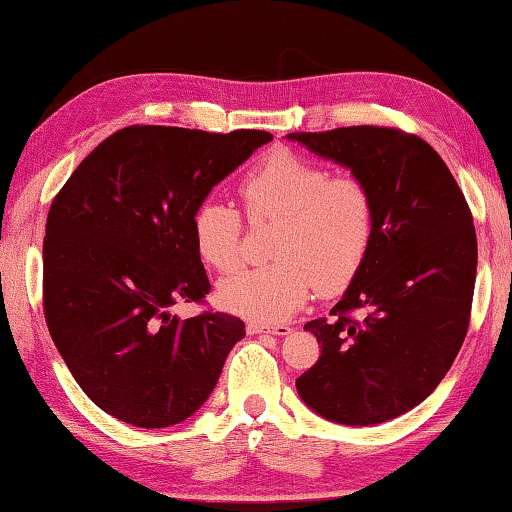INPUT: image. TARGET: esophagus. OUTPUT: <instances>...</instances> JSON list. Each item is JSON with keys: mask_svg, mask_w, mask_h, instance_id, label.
Instances as JSON below:
<instances>
[{"mask_svg": "<svg viewBox=\"0 0 512 512\" xmlns=\"http://www.w3.org/2000/svg\"><path fill=\"white\" fill-rule=\"evenodd\" d=\"M275 334V336H287L291 332V325L287 323H248V334Z\"/></svg>", "mask_w": 512, "mask_h": 512, "instance_id": "34e87169", "label": "esophagus"}]
</instances>
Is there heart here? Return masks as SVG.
<instances>
[{"label": "heart", "mask_w": 512, "mask_h": 512, "mask_svg": "<svg viewBox=\"0 0 512 512\" xmlns=\"http://www.w3.org/2000/svg\"><path fill=\"white\" fill-rule=\"evenodd\" d=\"M250 221H275L271 264L246 268L221 282L219 298L241 316L277 320L296 311L311 289L336 296L350 287L370 255L377 205L361 178L332 176L323 164L275 151L239 185ZM244 223L237 210L205 201L194 214V241L216 271L241 264Z\"/></svg>", "instance_id": "b5f03b06"}]
</instances>
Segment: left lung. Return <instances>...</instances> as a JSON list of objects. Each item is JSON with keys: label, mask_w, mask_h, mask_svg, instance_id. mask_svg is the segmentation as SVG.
Here are the masks:
<instances>
[{"label": "left lung", "mask_w": 512, "mask_h": 512, "mask_svg": "<svg viewBox=\"0 0 512 512\" xmlns=\"http://www.w3.org/2000/svg\"><path fill=\"white\" fill-rule=\"evenodd\" d=\"M289 140L352 169L370 187L377 228L361 273L329 318L305 325L320 357L296 379L323 418L368 427L433 393L470 327L474 219L443 158L413 133L348 126ZM357 310L361 317H354Z\"/></svg>", "instance_id": "1"}]
</instances>
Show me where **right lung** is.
I'll return each instance as SVG.
<instances>
[{"instance_id":"obj_1","label":"right lung","mask_w":512,"mask_h":512,"mask_svg":"<svg viewBox=\"0 0 512 512\" xmlns=\"http://www.w3.org/2000/svg\"><path fill=\"white\" fill-rule=\"evenodd\" d=\"M266 131L126 126L106 137L56 194L42 244V309L83 393L144 429L187 420L214 391L244 320L205 309L210 293L194 214Z\"/></svg>"}]
</instances>
